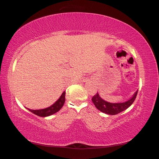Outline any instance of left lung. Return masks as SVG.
<instances>
[{
    "label": "left lung",
    "mask_w": 159,
    "mask_h": 159,
    "mask_svg": "<svg viewBox=\"0 0 159 159\" xmlns=\"http://www.w3.org/2000/svg\"><path fill=\"white\" fill-rule=\"evenodd\" d=\"M138 90L136 91L135 93L134 94L133 96L130 99H128V101L125 102H123V103H109V102L103 100L99 97L98 93L95 94L93 97L92 101L96 107V108L99 111L105 113L107 114L116 115L128 109L133 103L137 95H138Z\"/></svg>",
    "instance_id": "1"
}]
</instances>
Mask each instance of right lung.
<instances>
[{"label": "right lung", "mask_w": 159, "mask_h": 159, "mask_svg": "<svg viewBox=\"0 0 159 159\" xmlns=\"http://www.w3.org/2000/svg\"><path fill=\"white\" fill-rule=\"evenodd\" d=\"M65 94L66 92H64L60 98H59L58 100L54 103L52 106H50L48 108L43 109H39V110H31L28 109L29 111L33 113V114H36L39 116L41 117H45V116H50L55 113L57 112L58 111L61 109V107H63L64 102H65Z\"/></svg>", "instance_id": "1"}]
</instances>
